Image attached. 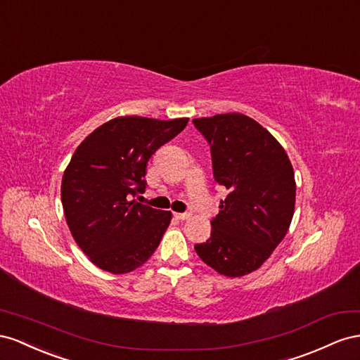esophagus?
Returning a JSON list of instances; mask_svg holds the SVG:
<instances>
[{
	"label": "esophagus",
	"instance_id": "34e87169",
	"mask_svg": "<svg viewBox=\"0 0 360 360\" xmlns=\"http://www.w3.org/2000/svg\"><path fill=\"white\" fill-rule=\"evenodd\" d=\"M173 217L176 220H186L190 217V212H173Z\"/></svg>",
	"mask_w": 360,
	"mask_h": 360
}]
</instances>
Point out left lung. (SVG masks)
I'll return each instance as SVG.
<instances>
[{
	"label": "left lung",
	"mask_w": 360,
	"mask_h": 360,
	"mask_svg": "<svg viewBox=\"0 0 360 360\" xmlns=\"http://www.w3.org/2000/svg\"><path fill=\"white\" fill-rule=\"evenodd\" d=\"M208 141L214 179L228 190L211 220L200 259L228 277L249 274L270 258L294 215L295 181L283 148L258 122L240 112L193 119Z\"/></svg>",
	"instance_id": "8db88e82"
}]
</instances>
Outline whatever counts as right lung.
<instances>
[{"label":"right lung","mask_w":360,"mask_h":360,"mask_svg":"<svg viewBox=\"0 0 360 360\" xmlns=\"http://www.w3.org/2000/svg\"><path fill=\"white\" fill-rule=\"evenodd\" d=\"M187 123V117H116L87 136L72 155L61 181V203L72 237L99 269L125 274L157 250L172 212L132 198L145 193L150 157Z\"/></svg>","instance_id":"add662e5"}]
</instances>
